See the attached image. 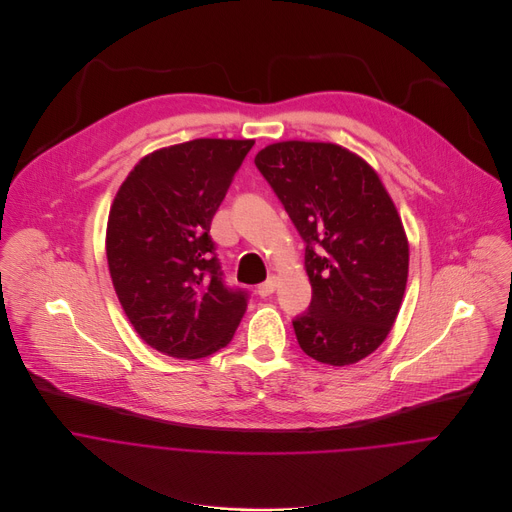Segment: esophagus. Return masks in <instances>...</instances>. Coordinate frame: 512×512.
I'll list each match as a JSON object with an SVG mask.
<instances>
[{
	"instance_id": "esophagus-1",
	"label": "esophagus",
	"mask_w": 512,
	"mask_h": 512,
	"mask_svg": "<svg viewBox=\"0 0 512 512\" xmlns=\"http://www.w3.org/2000/svg\"><path fill=\"white\" fill-rule=\"evenodd\" d=\"M258 295L260 297H268V295H272V293L276 292V278H268L264 284H260L258 286Z\"/></svg>"
}]
</instances>
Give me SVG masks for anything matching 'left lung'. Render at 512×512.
<instances>
[{
  "label": "left lung",
  "instance_id": "obj_1",
  "mask_svg": "<svg viewBox=\"0 0 512 512\" xmlns=\"http://www.w3.org/2000/svg\"><path fill=\"white\" fill-rule=\"evenodd\" d=\"M305 242L309 309L293 319L299 347L353 365L390 333L408 280V238L376 171L353 151L280 142L254 157Z\"/></svg>",
  "mask_w": 512,
  "mask_h": 512
}]
</instances>
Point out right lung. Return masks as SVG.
<instances>
[{
    "instance_id": "obj_1",
    "label": "right lung",
    "mask_w": 512,
    "mask_h": 512,
    "mask_svg": "<svg viewBox=\"0 0 512 512\" xmlns=\"http://www.w3.org/2000/svg\"><path fill=\"white\" fill-rule=\"evenodd\" d=\"M254 140L201 138L146 155L110 209L106 256L136 333L159 353L203 359L226 347L248 292L224 284L211 222Z\"/></svg>"
}]
</instances>
